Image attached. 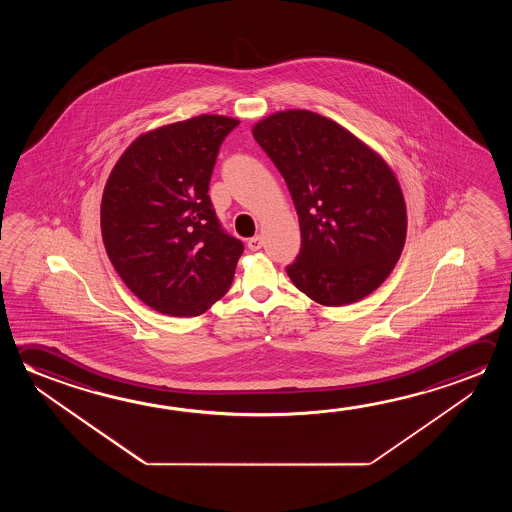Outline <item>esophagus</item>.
<instances>
[{"label": "esophagus", "instance_id": "1", "mask_svg": "<svg viewBox=\"0 0 512 512\" xmlns=\"http://www.w3.org/2000/svg\"><path fill=\"white\" fill-rule=\"evenodd\" d=\"M264 246V241H262V237L260 235H255L252 239H248V248L252 250V252H257Z\"/></svg>", "mask_w": 512, "mask_h": 512}]
</instances>
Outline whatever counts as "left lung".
<instances>
[{
	"label": "left lung",
	"instance_id": "left-lung-1",
	"mask_svg": "<svg viewBox=\"0 0 512 512\" xmlns=\"http://www.w3.org/2000/svg\"><path fill=\"white\" fill-rule=\"evenodd\" d=\"M253 137L284 176L302 248L287 275L310 300L341 307L373 293L402 255L407 207L386 160L310 110H282Z\"/></svg>",
	"mask_w": 512,
	"mask_h": 512
}]
</instances>
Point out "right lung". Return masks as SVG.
<instances>
[{
  "instance_id": "right-lung-1",
  "label": "right lung",
  "mask_w": 512,
  "mask_h": 512,
  "mask_svg": "<svg viewBox=\"0 0 512 512\" xmlns=\"http://www.w3.org/2000/svg\"><path fill=\"white\" fill-rule=\"evenodd\" d=\"M239 121L202 114L139 135L101 198V237L132 293L168 316H200L227 294L244 246L219 225L209 182Z\"/></svg>"
}]
</instances>
